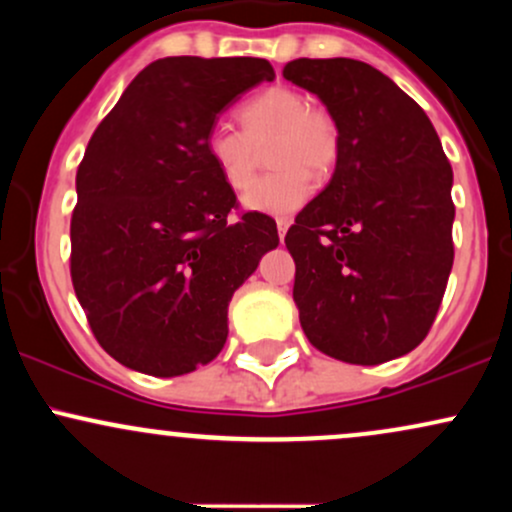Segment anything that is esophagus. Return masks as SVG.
I'll return each mask as SVG.
<instances>
[{"label": "esophagus", "instance_id": "1", "mask_svg": "<svg viewBox=\"0 0 512 512\" xmlns=\"http://www.w3.org/2000/svg\"><path fill=\"white\" fill-rule=\"evenodd\" d=\"M289 226H291V221H289V219H279V221H276V231H279V238H281V243H284V238H286V231H289Z\"/></svg>", "mask_w": 512, "mask_h": 512}]
</instances>
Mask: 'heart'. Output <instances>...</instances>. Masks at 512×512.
Returning a JSON list of instances; mask_svg holds the SVG:
<instances>
[{
	"instance_id": "1",
	"label": "heart",
	"mask_w": 512,
	"mask_h": 512,
	"mask_svg": "<svg viewBox=\"0 0 512 512\" xmlns=\"http://www.w3.org/2000/svg\"><path fill=\"white\" fill-rule=\"evenodd\" d=\"M243 132L216 125L207 134V158L233 192H243L255 178L257 149L274 139L269 166L250 187L243 204L250 211L289 216L313 195V175L322 178L337 166L339 125L330 110L310 105L293 86H269L238 108Z\"/></svg>"
}]
</instances>
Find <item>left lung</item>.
<instances>
[{
	"instance_id": "8db88e82",
	"label": "left lung",
	"mask_w": 512,
	"mask_h": 512,
	"mask_svg": "<svg viewBox=\"0 0 512 512\" xmlns=\"http://www.w3.org/2000/svg\"><path fill=\"white\" fill-rule=\"evenodd\" d=\"M284 79L339 125L330 185L296 216L286 248L308 342L378 366L426 339L452 269V168L419 103L366 62L293 60Z\"/></svg>"
}]
</instances>
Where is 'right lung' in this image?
<instances>
[{"label":"right lung","mask_w":512,"mask_h":512,"mask_svg":"<svg viewBox=\"0 0 512 512\" xmlns=\"http://www.w3.org/2000/svg\"><path fill=\"white\" fill-rule=\"evenodd\" d=\"M257 57H166L134 76L76 170L72 284L93 337L156 378L219 356L228 303L279 245L272 216L238 209L207 134L240 93L272 81Z\"/></svg>","instance_id":"obj_1"}]
</instances>
